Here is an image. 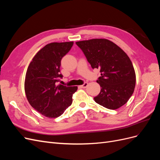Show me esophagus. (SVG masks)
<instances>
[{
    "instance_id": "obj_1",
    "label": "esophagus",
    "mask_w": 160,
    "mask_h": 160,
    "mask_svg": "<svg viewBox=\"0 0 160 160\" xmlns=\"http://www.w3.org/2000/svg\"><path fill=\"white\" fill-rule=\"evenodd\" d=\"M88 83H86V82H85V83H83V85H81V88H86L87 87H88Z\"/></svg>"
}]
</instances>
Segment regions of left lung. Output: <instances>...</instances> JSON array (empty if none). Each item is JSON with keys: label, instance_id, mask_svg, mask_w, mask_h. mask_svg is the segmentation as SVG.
<instances>
[{"label": "left lung", "instance_id": "left-lung-1", "mask_svg": "<svg viewBox=\"0 0 160 160\" xmlns=\"http://www.w3.org/2000/svg\"><path fill=\"white\" fill-rule=\"evenodd\" d=\"M93 69H99L101 87L97 103L117 109L128 102L135 87V72L129 57L119 47L105 38L76 42Z\"/></svg>", "mask_w": 160, "mask_h": 160}]
</instances>
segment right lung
Masks as SVG:
<instances>
[{"label": "right lung", "instance_id": "right-lung-1", "mask_svg": "<svg viewBox=\"0 0 160 160\" xmlns=\"http://www.w3.org/2000/svg\"><path fill=\"white\" fill-rule=\"evenodd\" d=\"M73 42H51L33 57L26 72L25 91L28 103L42 115L56 118L72 103V94L77 87L56 85L60 73L62 58L68 52Z\"/></svg>", "mask_w": 160, "mask_h": 160}]
</instances>
